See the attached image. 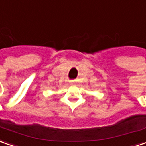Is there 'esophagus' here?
<instances>
[{
  "mask_svg": "<svg viewBox=\"0 0 146 146\" xmlns=\"http://www.w3.org/2000/svg\"><path fill=\"white\" fill-rule=\"evenodd\" d=\"M70 84H74V83H75V81H74V80H70Z\"/></svg>",
  "mask_w": 146,
  "mask_h": 146,
  "instance_id": "34e87169",
  "label": "esophagus"
}]
</instances>
